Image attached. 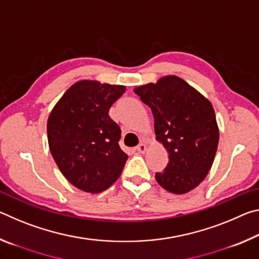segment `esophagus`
Listing matches in <instances>:
<instances>
[{"label": "esophagus", "mask_w": 259, "mask_h": 259, "mask_svg": "<svg viewBox=\"0 0 259 259\" xmlns=\"http://www.w3.org/2000/svg\"><path fill=\"white\" fill-rule=\"evenodd\" d=\"M136 151L139 152V153H145V152L147 151V146H146V144H144V143L139 144V145H138L137 147H136Z\"/></svg>", "instance_id": "obj_1"}]
</instances>
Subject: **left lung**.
<instances>
[{"label": "left lung", "instance_id": "1", "mask_svg": "<svg viewBox=\"0 0 259 259\" xmlns=\"http://www.w3.org/2000/svg\"><path fill=\"white\" fill-rule=\"evenodd\" d=\"M134 91L152 109L156 139L169 153L156 182L174 194L192 191L207 177L217 152L219 130L211 103L176 75Z\"/></svg>", "mask_w": 259, "mask_h": 259}]
</instances>
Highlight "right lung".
Instances as JSON below:
<instances>
[{
	"label": "right lung",
	"instance_id": "add662e5",
	"mask_svg": "<svg viewBox=\"0 0 259 259\" xmlns=\"http://www.w3.org/2000/svg\"><path fill=\"white\" fill-rule=\"evenodd\" d=\"M124 85L82 80L69 88L48 119L49 148L61 174L78 190L100 193L120 177L128 155L121 129L108 115Z\"/></svg>",
	"mask_w": 259,
	"mask_h": 259
}]
</instances>
